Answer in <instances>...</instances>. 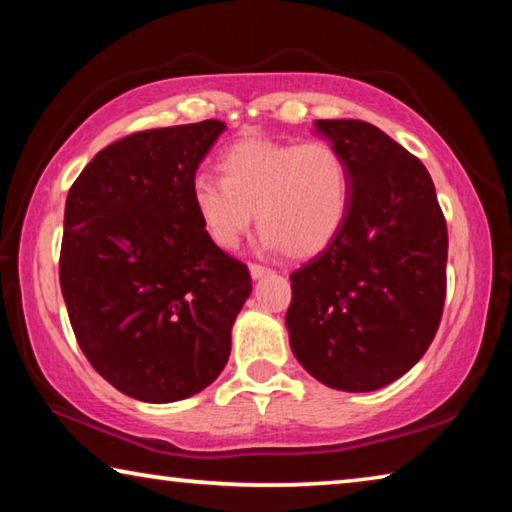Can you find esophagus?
I'll list each match as a JSON object with an SVG mask.
<instances>
[{
    "instance_id": "obj_1",
    "label": "esophagus",
    "mask_w": 512,
    "mask_h": 512,
    "mask_svg": "<svg viewBox=\"0 0 512 512\" xmlns=\"http://www.w3.org/2000/svg\"><path fill=\"white\" fill-rule=\"evenodd\" d=\"M248 271H250V278H253V280H262L264 275L271 273L269 269H264V266H259V264H250Z\"/></svg>"
}]
</instances>
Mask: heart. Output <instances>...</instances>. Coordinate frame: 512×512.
I'll use <instances>...</instances> for the list:
<instances>
[{"instance_id":"obj_1","label":"heart","mask_w":512,"mask_h":512,"mask_svg":"<svg viewBox=\"0 0 512 512\" xmlns=\"http://www.w3.org/2000/svg\"><path fill=\"white\" fill-rule=\"evenodd\" d=\"M221 173L191 180V205L218 248H237L257 214L266 250L303 259L328 248L346 223L351 173L328 143L246 139L223 154Z\"/></svg>"}]
</instances>
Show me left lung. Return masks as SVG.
<instances>
[{"label": "left lung", "instance_id": "left-lung-1", "mask_svg": "<svg viewBox=\"0 0 512 512\" xmlns=\"http://www.w3.org/2000/svg\"><path fill=\"white\" fill-rule=\"evenodd\" d=\"M342 154L351 207L342 230L289 275V344L319 383L373 392L431 346L446 296V221L417 157L362 120H314Z\"/></svg>", "mask_w": 512, "mask_h": 512}]
</instances>
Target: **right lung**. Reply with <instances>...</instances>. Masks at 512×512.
I'll return each mask as SVG.
<instances>
[{"label":"right lung","mask_w":512,"mask_h":512,"mask_svg":"<svg viewBox=\"0 0 512 512\" xmlns=\"http://www.w3.org/2000/svg\"><path fill=\"white\" fill-rule=\"evenodd\" d=\"M221 120L148 129L107 145L70 186L59 278L81 351L145 403L212 385L253 282L212 243L191 180Z\"/></svg>","instance_id":"add662e5"}]
</instances>
